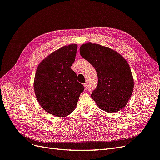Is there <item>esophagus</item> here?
<instances>
[{"label": "esophagus", "instance_id": "1", "mask_svg": "<svg viewBox=\"0 0 160 160\" xmlns=\"http://www.w3.org/2000/svg\"><path fill=\"white\" fill-rule=\"evenodd\" d=\"M88 83H84V88H85V89H88Z\"/></svg>", "mask_w": 160, "mask_h": 160}]
</instances>
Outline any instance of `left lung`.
Masks as SVG:
<instances>
[{
	"label": "left lung",
	"mask_w": 160,
	"mask_h": 160,
	"mask_svg": "<svg viewBox=\"0 0 160 160\" xmlns=\"http://www.w3.org/2000/svg\"><path fill=\"white\" fill-rule=\"evenodd\" d=\"M80 55L94 67L98 84L91 95L98 107L106 112L123 108L133 90V78L129 64L118 52L91 42L80 47Z\"/></svg>",
	"instance_id": "8db88e82"
}]
</instances>
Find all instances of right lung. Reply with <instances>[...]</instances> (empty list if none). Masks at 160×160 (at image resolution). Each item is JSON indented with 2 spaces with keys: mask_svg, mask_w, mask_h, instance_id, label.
Wrapping results in <instances>:
<instances>
[{
  "mask_svg": "<svg viewBox=\"0 0 160 160\" xmlns=\"http://www.w3.org/2000/svg\"><path fill=\"white\" fill-rule=\"evenodd\" d=\"M77 45L64 46L52 52L38 65L34 80L36 98L51 115L65 117L73 111L83 91L71 69L75 60Z\"/></svg>",
  "mask_w": 160,
  "mask_h": 160,
  "instance_id": "add662e5",
  "label": "right lung"
}]
</instances>
